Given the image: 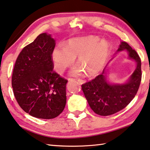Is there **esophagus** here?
<instances>
[{"instance_id":"34e87169","label":"esophagus","mask_w":150,"mask_h":150,"mask_svg":"<svg viewBox=\"0 0 150 150\" xmlns=\"http://www.w3.org/2000/svg\"><path fill=\"white\" fill-rule=\"evenodd\" d=\"M77 81L80 84H83L85 83V81L84 80H81V79H77Z\"/></svg>"}]
</instances>
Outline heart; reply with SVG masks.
<instances>
[{
    "label": "heart",
    "instance_id": "obj_1",
    "mask_svg": "<svg viewBox=\"0 0 150 150\" xmlns=\"http://www.w3.org/2000/svg\"><path fill=\"white\" fill-rule=\"evenodd\" d=\"M110 51L111 45L108 40L100 39L97 36H86L69 39L65 42V47H55L51 57L54 69L59 73L72 65L77 57L80 65L74 67L70 74L80 76L86 71L88 75L95 76L105 67Z\"/></svg>",
    "mask_w": 150,
    "mask_h": 150
}]
</instances>
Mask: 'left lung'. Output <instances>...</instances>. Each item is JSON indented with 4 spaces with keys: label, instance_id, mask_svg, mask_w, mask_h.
<instances>
[{
    "label": "left lung",
    "instance_id": "1",
    "mask_svg": "<svg viewBox=\"0 0 150 150\" xmlns=\"http://www.w3.org/2000/svg\"><path fill=\"white\" fill-rule=\"evenodd\" d=\"M123 51L127 52L128 59L136 63L135 69L126 81L123 83L109 81L106 65L101 75L82 85V90L90 108L99 115L108 116L121 111L132 101L138 91L142 79L141 59L126 42H121L115 54ZM115 57L111 59L109 63Z\"/></svg>",
    "mask_w": 150,
    "mask_h": 150
}]
</instances>
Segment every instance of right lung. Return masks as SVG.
Returning a JSON list of instances; mask_svg holds the SVG:
<instances>
[{
    "label": "right lung",
    "instance_id": "add662e5",
    "mask_svg": "<svg viewBox=\"0 0 150 150\" xmlns=\"http://www.w3.org/2000/svg\"><path fill=\"white\" fill-rule=\"evenodd\" d=\"M55 40L42 33L24 47L16 59L12 87L18 105L26 113L40 119H53L66 104L67 81L53 71L51 52Z\"/></svg>",
    "mask_w": 150,
    "mask_h": 150
}]
</instances>
